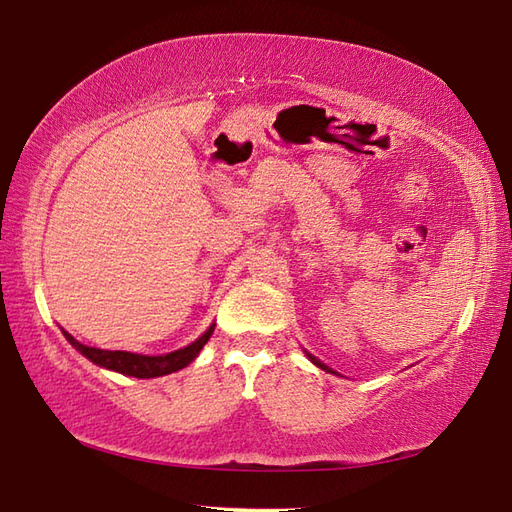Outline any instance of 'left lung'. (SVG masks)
Instances as JSON below:
<instances>
[{"label": "left lung", "mask_w": 512, "mask_h": 512, "mask_svg": "<svg viewBox=\"0 0 512 512\" xmlns=\"http://www.w3.org/2000/svg\"><path fill=\"white\" fill-rule=\"evenodd\" d=\"M305 354H307V359H310V361H312V363L316 365V368H321V370H330V368H327V365H325V363H321V361H318V359H316V356H312L310 352H305Z\"/></svg>", "instance_id": "1"}]
</instances>
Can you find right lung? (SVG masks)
<instances>
[{
    "label": "right lung",
    "mask_w": 512,
    "mask_h": 512,
    "mask_svg": "<svg viewBox=\"0 0 512 512\" xmlns=\"http://www.w3.org/2000/svg\"><path fill=\"white\" fill-rule=\"evenodd\" d=\"M211 334H214V325H211L200 339L189 343L187 347H180V350L169 352V354L147 356V354H133V352H120V350H98V347L82 345L80 341H75L69 332H64V336L69 339V343L75 347V350L84 354L86 359L93 361L95 365L113 372H120V374H127V376H136V379H153V376H165V374L187 368V365L200 354L202 347H205Z\"/></svg>",
    "instance_id": "right-lung-1"
}]
</instances>
